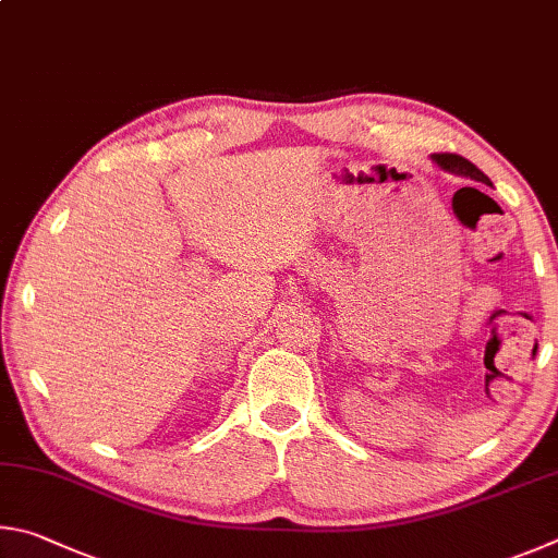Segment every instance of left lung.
Here are the masks:
<instances>
[{
	"instance_id": "obj_1",
	"label": "left lung",
	"mask_w": 558,
	"mask_h": 558,
	"mask_svg": "<svg viewBox=\"0 0 558 558\" xmlns=\"http://www.w3.org/2000/svg\"><path fill=\"white\" fill-rule=\"evenodd\" d=\"M432 161L441 171L456 173V175H465V179H473V181H481V183L493 185L490 179H487V175L481 169H477L475 163H471V161L463 159V156H458V154H432Z\"/></svg>"
}]
</instances>
